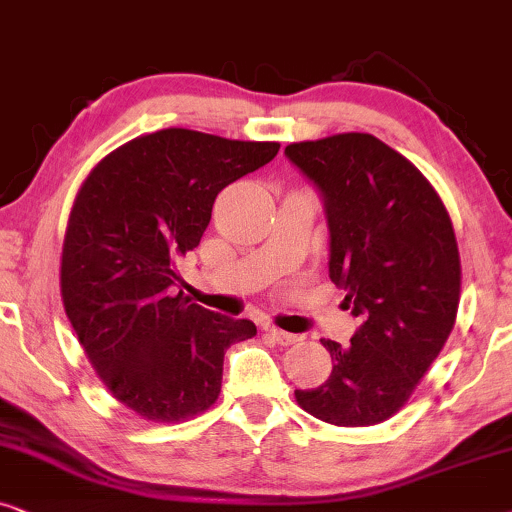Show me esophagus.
I'll list each match as a JSON object with an SVG mask.
<instances>
[{"label":"esophagus","mask_w":512,"mask_h":512,"mask_svg":"<svg viewBox=\"0 0 512 512\" xmlns=\"http://www.w3.org/2000/svg\"><path fill=\"white\" fill-rule=\"evenodd\" d=\"M264 332H267V335H269L271 339H274L276 344H281V346H292V344L299 342L297 335H290V332H283L281 327H276V325H271V323L264 325Z\"/></svg>","instance_id":"esophagus-1"}]
</instances>
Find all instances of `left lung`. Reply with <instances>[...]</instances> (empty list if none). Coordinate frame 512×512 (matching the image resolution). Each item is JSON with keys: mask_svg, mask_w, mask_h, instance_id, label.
<instances>
[{"mask_svg": "<svg viewBox=\"0 0 512 512\" xmlns=\"http://www.w3.org/2000/svg\"><path fill=\"white\" fill-rule=\"evenodd\" d=\"M285 156L323 194L330 278L363 320L330 351L325 384L297 405L332 426H374L403 407L452 332L461 260L445 203L421 170L370 133L292 142Z\"/></svg>", "mask_w": 512, "mask_h": 512, "instance_id": "1", "label": "left lung"}]
</instances>
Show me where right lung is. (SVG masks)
<instances>
[{"instance_id":"obj_1","label":"right lung","mask_w":512,"mask_h":512,"mask_svg":"<svg viewBox=\"0 0 512 512\" xmlns=\"http://www.w3.org/2000/svg\"><path fill=\"white\" fill-rule=\"evenodd\" d=\"M278 149L163 128L109 152L77 192L60 257L65 313L112 398L142 419L206 412L224 351L257 335L175 292L177 264L201 243L217 194Z\"/></svg>"}]
</instances>
